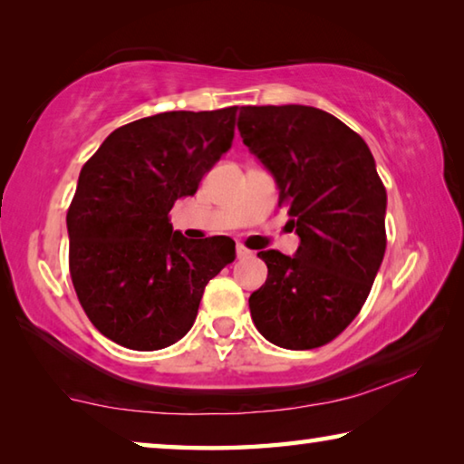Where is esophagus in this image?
Masks as SVG:
<instances>
[{
  "label": "esophagus",
  "mask_w": 464,
  "mask_h": 464,
  "mask_svg": "<svg viewBox=\"0 0 464 464\" xmlns=\"http://www.w3.org/2000/svg\"><path fill=\"white\" fill-rule=\"evenodd\" d=\"M235 249H237V257H247V256H251V251H249L246 246H241V243H239V246L235 247Z\"/></svg>",
  "instance_id": "1"
}]
</instances>
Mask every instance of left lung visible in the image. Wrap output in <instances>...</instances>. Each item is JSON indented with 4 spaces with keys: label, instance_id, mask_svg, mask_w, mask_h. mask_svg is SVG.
<instances>
[{
    "label": "left lung",
    "instance_id": "obj_1",
    "mask_svg": "<svg viewBox=\"0 0 464 464\" xmlns=\"http://www.w3.org/2000/svg\"><path fill=\"white\" fill-rule=\"evenodd\" d=\"M237 129L276 179L301 237L295 256L257 254L268 278L249 296L251 319L280 348H319L354 321L371 293L387 247V190L364 139L324 110L243 106Z\"/></svg>",
    "mask_w": 464,
    "mask_h": 464
}]
</instances>
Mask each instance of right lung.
Instances as JSON below:
<instances>
[{"label":"right lung","mask_w":464,"mask_h":464,"mask_svg":"<svg viewBox=\"0 0 464 464\" xmlns=\"http://www.w3.org/2000/svg\"><path fill=\"white\" fill-rule=\"evenodd\" d=\"M237 106L161 112L110 132L82 168L67 210L69 272L85 315L108 340L151 352L196 319L204 286L235 260V241L188 239L169 210L231 149Z\"/></svg>","instance_id":"right-lung-1"}]
</instances>
